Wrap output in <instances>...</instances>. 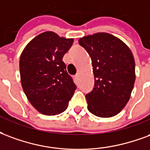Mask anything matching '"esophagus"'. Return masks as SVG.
Masks as SVG:
<instances>
[{"label":"esophagus","mask_w":150,"mask_h":150,"mask_svg":"<svg viewBox=\"0 0 150 150\" xmlns=\"http://www.w3.org/2000/svg\"><path fill=\"white\" fill-rule=\"evenodd\" d=\"M79 74H76V75H75V76H74V78H75V80H78V79H79Z\"/></svg>","instance_id":"34e87169"}]
</instances>
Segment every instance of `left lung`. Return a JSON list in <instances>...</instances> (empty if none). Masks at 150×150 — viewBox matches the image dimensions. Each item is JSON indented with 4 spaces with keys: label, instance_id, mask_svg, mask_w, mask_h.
Wrapping results in <instances>:
<instances>
[{
    "label": "left lung",
    "instance_id": "obj_1",
    "mask_svg": "<svg viewBox=\"0 0 150 150\" xmlns=\"http://www.w3.org/2000/svg\"><path fill=\"white\" fill-rule=\"evenodd\" d=\"M79 44L91 56L95 87L86 95L87 109L100 117L117 115L130 98L135 82L131 51L115 35L98 33L83 36Z\"/></svg>",
    "mask_w": 150,
    "mask_h": 150
}]
</instances>
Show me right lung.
Here are the masks:
<instances>
[{
	"label": "right lung",
	"instance_id": "1",
	"mask_svg": "<svg viewBox=\"0 0 150 150\" xmlns=\"http://www.w3.org/2000/svg\"><path fill=\"white\" fill-rule=\"evenodd\" d=\"M73 42L74 39L45 32L33 39L22 52L20 59L22 88L30 103L43 115L64 112L76 89L63 61Z\"/></svg>",
	"mask_w": 150,
	"mask_h": 150
}]
</instances>
